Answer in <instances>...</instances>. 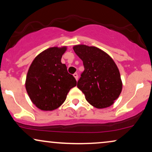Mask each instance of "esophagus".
<instances>
[{
  "instance_id": "obj_1",
  "label": "esophagus",
  "mask_w": 152,
  "mask_h": 152,
  "mask_svg": "<svg viewBox=\"0 0 152 152\" xmlns=\"http://www.w3.org/2000/svg\"><path fill=\"white\" fill-rule=\"evenodd\" d=\"M74 78H76V81H78V74H77V73H75V74H74Z\"/></svg>"
}]
</instances>
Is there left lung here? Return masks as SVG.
I'll use <instances>...</instances> for the list:
<instances>
[{
    "label": "left lung",
    "instance_id": "left-lung-1",
    "mask_svg": "<svg viewBox=\"0 0 152 152\" xmlns=\"http://www.w3.org/2000/svg\"><path fill=\"white\" fill-rule=\"evenodd\" d=\"M83 61L84 71L77 87L86 99L96 108L112 105L121 94L122 83L119 69L107 53L96 47L84 45L73 47Z\"/></svg>",
    "mask_w": 152,
    "mask_h": 152
}]
</instances>
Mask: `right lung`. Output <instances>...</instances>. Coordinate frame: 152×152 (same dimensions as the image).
<instances>
[{
  "label": "right lung",
  "mask_w": 152,
  "mask_h": 152,
  "mask_svg": "<svg viewBox=\"0 0 152 152\" xmlns=\"http://www.w3.org/2000/svg\"><path fill=\"white\" fill-rule=\"evenodd\" d=\"M66 47H50L34 58L27 72L25 88L33 104L42 110H54L65 101L76 81L62 64Z\"/></svg>",
  "instance_id": "obj_1"
}]
</instances>
